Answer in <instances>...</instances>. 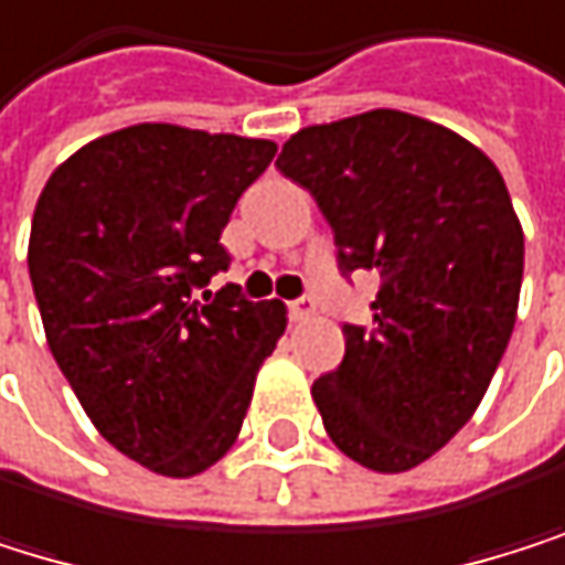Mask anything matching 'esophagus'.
I'll use <instances>...</instances> for the list:
<instances>
[{
  "mask_svg": "<svg viewBox=\"0 0 565 565\" xmlns=\"http://www.w3.org/2000/svg\"><path fill=\"white\" fill-rule=\"evenodd\" d=\"M313 313H317V302L309 299V296H299V299H292V302H289V320H296V323L309 320Z\"/></svg>",
  "mask_w": 565,
  "mask_h": 565,
  "instance_id": "34e87169",
  "label": "esophagus"
}]
</instances>
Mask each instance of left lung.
Segmentation results:
<instances>
[{"mask_svg":"<svg viewBox=\"0 0 565 565\" xmlns=\"http://www.w3.org/2000/svg\"><path fill=\"white\" fill-rule=\"evenodd\" d=\"M276 168L317 199L337 266L381 276L371 327L313 384L330 441L374 471L445 448L482 404L522 289V225L499 168L455 130L371 110L292 134Z\"/></svg>","mask_w":565,"mask_h":565,"instance_id":"1","label":"left lung"}]
</instances>
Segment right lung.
Segmentation results:
<instances>
[{"instance_id": "add662e5", "label": "right lung", "mask_w": 565, "mask_h": 565, "mask_svg": "<svg viewBox=\"0 0 565 565\" xmlns=\"http://www.w3.org/2000/svg\"><path fill=\"white\" fill-rule=\"evenodd\" d=\"M273 154L259 137L137 124L66 158L36 202L46 343L94 428L158 475L191 478L235 445L286 330L279 299L209 289L232 263L222 228Z\"/></svg>"}]
</instances>
